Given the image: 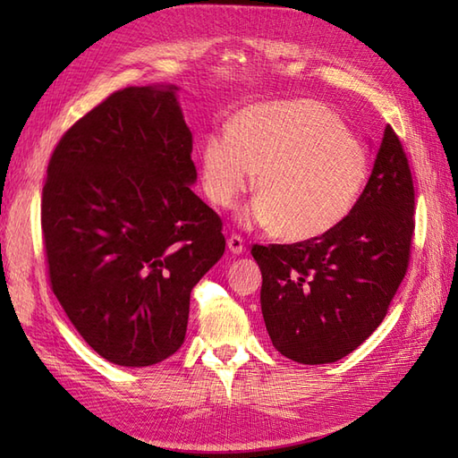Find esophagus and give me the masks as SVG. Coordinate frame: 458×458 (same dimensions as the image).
Segmentation results:
<instances>
[{
    "label": "esophagus",
    "instance_id": "34e87169",
    "mask_svg": "<svg viewBox=\"0 0 458 458\" xmlns=\"http://www.w3.org/2000/svg\"><path fill=\"white\" fill-rule=\"evenodd\" d=\"M228 250L232 254H242V251H244V240H242V236L232 234L228 238Z\"/></svg>",
    "mask_w": 458,
    "mask_h": 458
}]
</instances>
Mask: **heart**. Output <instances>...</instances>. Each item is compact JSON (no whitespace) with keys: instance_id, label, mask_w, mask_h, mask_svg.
I'll return each mask as SVG.
<instances>
[{"instance_id":"b5f03b06","label":"heart","mask_w":458,"mask_h":458,"mask_svg":"<svg viewBox=\"0 0 458 458\" xmlns=\"http://www.w3.org/2000/svg\"><path fill=\"white\" fill-rule=\"evenodd\" d=\"M207 197L230 208L258 173V200L246 224L271 226L287 242L327 234L343 222L362 194L368 153L346 123L315 100L251 106L210 131L200 145Z\"/></svg>"}]
</instances>
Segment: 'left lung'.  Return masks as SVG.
<instances>
[{"label": "left lung", "instance_id": "1", "mask_svg": "<svg viewBox=\"0 0 458 458\" xmlns=\"http://www.w3.org/2000/svg\"><path fill=\"white\" fill-rule=\"evenodd\" d=\"M413 214L410 159L386 125L368 184L336 228L295 244L251 246L277 352L299 364H330L374 333L410 267Z\"/></svg>", "mask_w": 458, "mask_h": 458}]
</instances>
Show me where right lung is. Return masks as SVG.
<instances>
[{"label": "right lung", "instance_id": "obj_1", "mask_svg": "<svg viewBox=\"0 0 458 458\" xmlns=\"http://www.w3.org/2000/svg\"><path fill=\"white\" fill-rule=\"evenodd\" d=\"M174 90H115L64 131L47 167L48 284L81 336L118 366L177 352L191 291L226 248L220 216L191 191L192 133Z\"/></svg>", "mask_w": 458, "mask_h": 458}]
</instances>
